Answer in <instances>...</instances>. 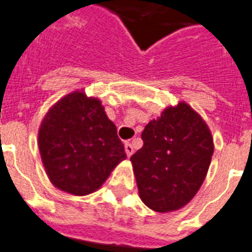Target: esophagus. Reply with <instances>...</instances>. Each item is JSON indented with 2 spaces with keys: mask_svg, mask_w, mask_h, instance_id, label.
Instances as JSON below:
<instances>
[{
  "mask_svg": "<svg viewBox=\"0 0 252 252\" xmlns=\"http://www.w3.org/2000/svg\"><path fill=\"white\" fill-rule=\"evenodd\" d=\"M124 150H126V153L128 157L132 156L133 152H134V150H133V146L129 143V142H126V144H124Z\"/></svg>",
  "mask_w": 252,
  "mask_h": 252,
  "instance_id": "esophagus-1",
  "label": "esophagus"
}]
</instances>
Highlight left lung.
<instances>
[{
  "label": "left lung",
  "instance_id": "1",
  "mask_svg": "<svg viewBox=\"0 0 252 252\" xmlns=\"http://www.w3.org/2000/svg\"><path fill=\"white\" fill-rule=\"evenodd\" d=\"M143 147L130 157L142 202L158 213L178 211L207 176L213 138L187 102L168 106L142 132Z\"/></svg>",
  "mask_w": 252,
  "mask_h": 252
}]
</instances>
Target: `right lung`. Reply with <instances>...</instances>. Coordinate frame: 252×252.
I'll use <instances>...</instances> for the list:
<instances>
[{"label":"right lung","mask_w":252,"mask_h":252,"mask_svg":"<svg viewBox=\"0 0 252 252\" xmlns=\"http://www.w3.org/2000/svg\"><path fill=\"white\" fill-rule=\"evenodd\" d=\"M38 138L49 180L73 195L96 191L126 157L101 101L84 91L68 94L49 109Z\"/></svg>","instance_id":"1"}]
</instances>
